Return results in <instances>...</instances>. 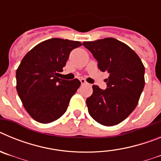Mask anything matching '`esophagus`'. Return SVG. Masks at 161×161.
Listing matches in <instances>:
<instances>
[{
	"label": "esophagus",
	"instance_id": "34e87169",
	"mask_svg": "<svg viewBox=\"0 0 161 161\" xmlns=\"http://www.w3.org/2000/svg\"><path fill=\"white\" fill-rule=\"evenodd\" d=\"M80 83H81V85H87V82L85 81V79H80Z\"/></svg>",
	"mask_w": 161,
	"mask_h": 161
}]
</instances>
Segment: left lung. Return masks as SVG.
I'll return each mask as SVG.
<instances>
[{"label":"left lung","mask_w":161,"mask_h":161,"mask_svg":"<svg viewBox=\"0 0 161 161\" xmlns=\"http://www.w3.org/2000/svg\"><path fill=\"white\" fill-rule=\"evenodd\" d=\"M93 54L98 68L107 72V88L93 85V94L86 99L90 116L100 124L114 126L128 117L137 106L144 87L145 68L137 54L114 38L84 42Z\"/></svg>","instance_id":"8db88e82"}]
</instances>
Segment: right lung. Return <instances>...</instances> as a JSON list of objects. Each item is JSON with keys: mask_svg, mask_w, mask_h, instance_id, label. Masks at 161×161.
Masks as SVG:
<instances>
[{"mask_svg": "<svg viewBox=\"0 0 161 161\" xmlns=\"http://www.w3.org/2000/svg\"><path fill=\"white\" fill-rule=\"evenodd\" d=\"M81 45L78 41L50 38L22 59L16 72L17 91L25 110L38 123H52L66 112L80 82L60 79L58 75L70 52Z\"/></svg>", "mask_w": 161, "mask_h": 161, "instance_id": "add662e5", "label": "right lung"}]
</instances>
